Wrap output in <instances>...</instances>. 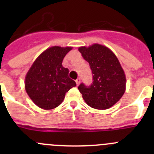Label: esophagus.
<instances>
[{
    "instance_id": "esophagus-1",
    "label": "esophagus",
    "mask_w": 154,
    "mask_h": 154,
    "mask_svg": "<svg viewBox=\"0 0 154 154\" xmlns=\"http://www.w3.org/2000/svg\"><path fill=\"white\" fill-rule=\"evenodd\" d=\"M75 81H76V83H77V85L78 86V85L80 84V77H78V78H77V80H75Z\"/></svg>"
}]
</instances>
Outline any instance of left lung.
<instances>
[{
	"mask_svg": "<svg viewBox=\"0 0 154 154\" xmlns=\"http://www.w3.org/2000/svg\"><path fill=\"white\" fill-rule=\"evenodd\" d=\"M79 51L89 63L92 83L78 86L83 98L89 106L106 109L116 104L123 96L126 88V77L119 60L111 50L99 44L80 47Z\"/></svg>",
	"mask_w": 154,
	"mask_h": 154,
	"instance_id": "obj_1",
	"label": "left lung"
}]
</instances>
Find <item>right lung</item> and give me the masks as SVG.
Segmentation results:
<instances>
[{
	"label": "right lung",
	"instance_id": "obj_1",
	"mask_svg": "<svg viewBox=\"0 0 154 154\" xmlns=\"http://www.w3.org/2000/svg\"><path fill=\"white\" fill-rule=\"evenodd\" d=\"M71 47L54 46L38 56L25 77V89L35 105L52 109L61 104L66 93L76 86L68 77V68L62 65Z\"/></svg>",
	"mask_w": 154,
	"mask_h": 154
}]
</instances>
